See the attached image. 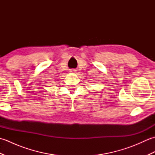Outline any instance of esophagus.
Here are the masks:
<instances>
[{
  "instance_id": "esophagus-1",
  "label": "esophagus",
  "mask_w": 155,
  "mask_h": 155,
  "mask_svg": "<svg viewBox=\"0 0 155 155\" xmlns=\"http://www.w3.org/2000/svg\"><path fill=\"white\" fill-rule=\"evenodd\" d=\"M77 70H76V69H74V68H72V69H70V70H69V72H73V73H75V72H77Z\"/></svg>"
}]
</instances>
